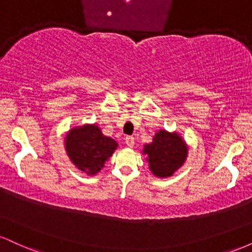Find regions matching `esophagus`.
I'll return each instance as SVG.
<instances>
[{
  "label": "esophagus",
  "instance_id": "obj_1",
  "mask_svg": "<svg viewBox=\"0 0 252 252\" xmlns=\"http://www.w3.org/2000/svg\"><path fill=\"white\" fill-rule=\"evenodd\" d=\"M124 142H126V146L131 148V147H134L135 140H134V137H132V136H126V137L124 138Z\"/></svg>",
  "mask_w": 252,
  "mask_h": 252
}]
</instances>
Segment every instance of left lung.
<instances>
[{
  "label": "left lung",
  "mask_w": 252,
  "mask_h": 252,
  "mask_svg": "<svg viewBox=\"0 0 252 252\" xmlns=\"http://www.w3.org/2000/svg\"><path fill=\"white\" fill-rule=\"evenodd\" d=\"M187 146L176 132L160 130L155 134L153 142L144 146L143 154L148 156L149 168L160 178L173 175L184 164L187 158Z\"/></svg>",
  "instance_id": "left-lung-1"
}]
</instances>
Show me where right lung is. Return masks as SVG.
I'll return each mask as SVG.
<instances>
[{
    "label": "right lung",
    "mask_w": 252,
    "mask_h": 252,
    "mask_svg": "<svg viewBox=\"0 0 252 252\" xmlns=\"http://www.w3.org/2000/svg\"><path fill=\"white\" fill-rule=\"evenodd\" d=\"M118 143L102 134L97 126H83L70 130L65 138L66 153L78 169L94 175L114 154Z\"/></svg>",
    "instance_id": "obj_1"
}]
</instances>
